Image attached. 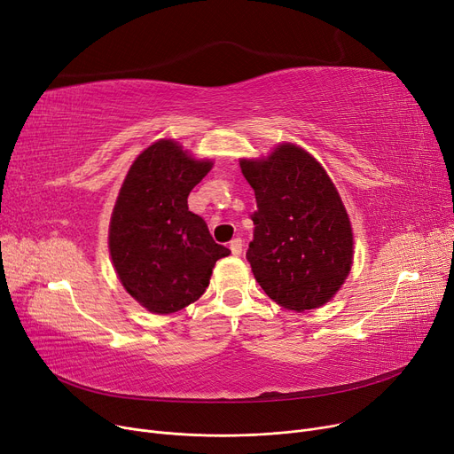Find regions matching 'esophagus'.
I'll use <instances>...</instances> for the list:
<instances>
[{
	"instance_id": "1",
	"label": "esophagus",
	"mask_w": 454,
	"mask_h": 454,
	"mask_svg": "<svg viewBox=\"0 0 454 454\" xmlns=\"http://www.w3.org/2000/svg\"><path fill=\"white\" fill-rule=\"evenodd\" d=\"M230 250L233 255H241L243 252V239H239V237H235V239L230 241Z\"/></svg>"
}]
</instances>
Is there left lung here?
<instances>
[{"label": "left lung", "instance_id": "left-lung-1", "mask_svg": "<svg viewBox=\"0 0 454 454\" xmlns=\"http://www.w3.org/2000/svg\"><path fill=\"white\" fill-rule=\"evenodd\" d=\"M255 193L247 259L269 298L307 311L333 298L351 269L353 233L337 187L303 149L283 143L267 160H241Z\"/></svg>", "mask_w": 454, "mask_h": 454}]
</instances>
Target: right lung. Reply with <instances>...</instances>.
<instances>
[{
  "label": "right lung",
  "mask_w": 454,
  "mask_h": 454,
  "mask_svg": "<svg viewBox=\"0 0 454 454\" xmlns=\"http://www.w3.org/2000/svg\"><path fill=\"white\" fill-rule=\"evenodd\" d=\"M211 165L160 139L136 158L119 191L108 235L112 263L127 293L153 313H176L199 300L217 259L230 255L187 207Z\"/></svg>",
  "instance_id": "1"
}]
</instances>
